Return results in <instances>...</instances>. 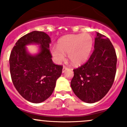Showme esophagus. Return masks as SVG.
<instances>
[{"label":"esophagus","mask_w":127,"mask_h":127,"mask_svg":"<svg viewBox=\"0 0 127 127\" xmlns=\"http://www.w3.org/2000/svg\"><path fill=\"white\" fill-rule=\"evenodd\" d=\"M67 69H68V67H66V66H64V67H63V69H62L63 73H64V72H65V71Z\"/></svg>","instance_id":"34e87169"}]
</instances>
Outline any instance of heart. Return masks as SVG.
<instances>
[{"label":"heart","mask_w":127,"mask_h":127,"mask_svg":"<svg viewBox=\"0 0 127 127\" xmlns=\"http://www.w3.org/2000/svg\"><path fill=\"white\" fill-rule=\"evenodd\" d=\"M93 39L88 33L69 35L62 38L58 46H52L50 51L56 62L65 60V54L73 65L81 64L89 58L92 49Z\"/></svg>","instance_id":"obj_1"}]
</instances>
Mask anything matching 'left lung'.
<instances>
[{
    "instance_id": "obj_1",
    "label": "left lung",
    "mask_w": 127,
    "mask_h": 127,
    "mask_svg": "<svg viewBox=\"0 0 127 127\" xmlns=\"http://www.w3.org/2000/svg\"><path fill=\"white\" fill-rule=\"evenodd\" d=\"M94 50L85 64L74 69L70 86L82 101L94 103L105 96L114 83L117 57L109 38L97 32Z\"/></svg>"
}]
</instances>
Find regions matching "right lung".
Masks as SVG:
<instances>
[{"mask_svg": "<svg viewBox=\"0 0 127 127\" xmlns=\"http://www.w3.org/2000/svg\"><path fill=\"white\" fill-rule=\"evenodd\" d=\"M35 43L41 45V51L31 56L25 46ZM51 39L41 31L25 35L16 42L9 57L10 73L14 87L28 101L41 103L51 96L56 81L62 72V65L52 61L50 50Z\"/></svg>", "mask_w": 127, "mask_h": 127, "instance_id": "add662e5", "label": "right lung"}]
</instances>
